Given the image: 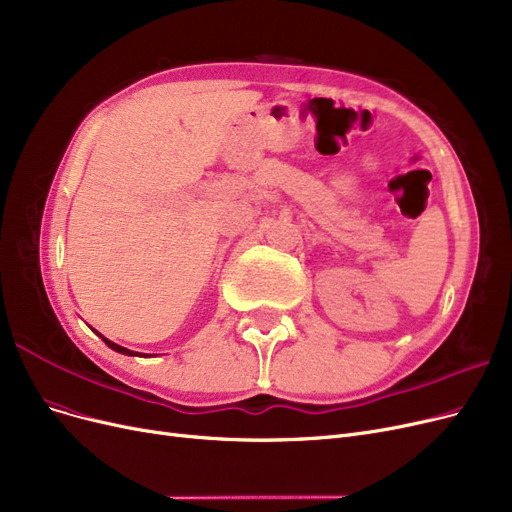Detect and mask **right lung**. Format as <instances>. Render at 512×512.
Here are the masks:
<instances>
[{"label":"right lung","mask_w":512,"mask_h":512,"mask_svg":"<svg viewBox=\"0 0 512 512\" xmlns=\"http://www.w3.org/2000/svg\"><path fill=\"white\" fill-rule=\"evenodd\" d=\"M101 335V333H99ZM101 339H103V342L111 348V350H116V352H120V354H128V356H135L137 352H132V350H128V348H122V346H118V344H113V342H109V339L107 337H103L101 335Z\"/></svg>","instance_id":"obj_1"}]
</instances>
